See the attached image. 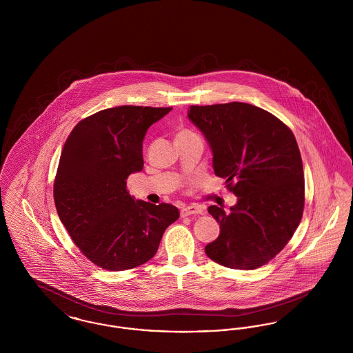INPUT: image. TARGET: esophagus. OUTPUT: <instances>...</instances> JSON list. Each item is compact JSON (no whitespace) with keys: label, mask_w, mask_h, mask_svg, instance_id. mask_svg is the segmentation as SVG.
Wrapping results in <instances>:
<instances>
[{"label":"esophagus","mask_w":353,"mask_h":353,"mask_svg":"<svg viewBox=\"0 0 353 353\" xmlns=\"http://www.w3.org/2000/svg\"><path fill=\"white\" fill-rule=\"evenodd\" d=\"M181 217H188V216H197V214H203V209L201 206H194V205H189L184 206L180 210Z\"/></svg>","instance_id":"1"}]
</instances>
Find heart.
Masks as SVG:
<instances>
[{
  "mask_svg": "<svg viewBox=\"0 0 353 353\" xmlns=\"http://www.w3.org/2000/svg\"><path fill=\"white\" fill-rule=\"evenodd\" d=\"M190 134V132H188V131H181V132H179V134ZM179 134H177V136H179Z\"/></svg>",
  "mask_w": 353,
  "mask_h": 353,
  "instance_id": "obj_1",
  "label": "heart"
}]
</instances>
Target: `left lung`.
<instances>
[{"mask_svg":"<svg viewBox=\"0 0 353 353\" xmlns=\"http://www.w3.org/2000/svg\"><path fill=\"white\" fill-rule=\"evenodd\" d=\"M188 118L210 147L214 173L236 196L229 213L209 206L219 235L205 252L225 268L258 269L285 248L302 219L304 174L295 136L268 111L241 101L192 105Z\"/></svg>","mask_w":353,"mask_h":353,"instance_id":"1","label":"left lung"}]
</instances>
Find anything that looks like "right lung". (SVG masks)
Listing matches in <instances>:
<instances>
[{"label": "right lung", "mask_w": 353, "mask_h": 353, "mask_svg": "<svg viewBox=\"0 0 353 353\" xmlns=\"http://www.w3.org/2000/svg\"><path fill=\"white\" fill-rule=\"evenodd\" d=\"M170 110L107 108L79 121L65 143L55 208L74 243L101 269L123 271L148 262L165 229L180 217L170 203L134 200L125 181L144 167L148 128Z\"/></svg>", "instance_id": "1"}]
</instances>
